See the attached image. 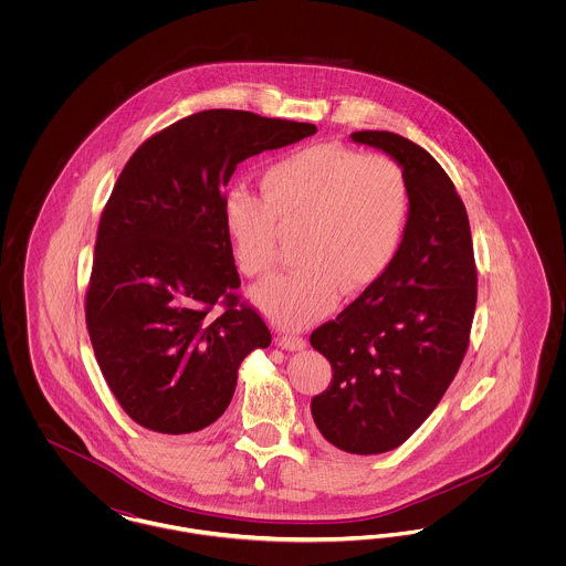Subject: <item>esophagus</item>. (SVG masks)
Returning a JSON list of instances; mask_svg holds the SVG:
<instances>
[{
  "instance_id": "esophagus-1",
  "label": "esophagus",
  "mask_w": 566,
  "mask_h": 566,
  "mask_svg": "<svg viewBox=\"0 0 566 566\" xmlns=\"http://www.w3.org/2000/svg\"><path fill=\"white\" fill-rule=\"evenodd\" d=\"M277 346H280L282 350H303V348H305V339H303V337H295V335H280V337H277Z\"/></svg>"
}]
</instances>
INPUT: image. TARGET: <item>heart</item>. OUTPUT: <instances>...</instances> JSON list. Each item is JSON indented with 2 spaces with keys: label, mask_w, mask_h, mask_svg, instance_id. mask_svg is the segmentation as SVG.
Listing matches in <instances>:
<instances>
[{
  "label": "heart",
  "mask_w": 566,
  "mask_h": 566,
  "mask_svg": "<svg viewBox=\"0 0 566 566\" xmlns=\"http://www.w3.org/2000/svg\"><path fill=\"white\" fill-rule=\"evenodd\" d=\"M263 199L224 192L220 212L231 254L248 277L275 265L277 227L303 229L301 270L259 286L252 298L273 323L301 328L328 316L342 295L371 291L403 250L411 190L403 167L386 155L314 144L270 165Z\"/></svg>",
  "instance_id": "1"
}]
</instances>
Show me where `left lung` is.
Listing matches in <instances>:
<instances>
[{
  "label": "left lung",
  "mask_w": 566,
  "mask_h": 566,
  "mask_svg": "<svg viewBox=\"0 0 566 566\" xmlns=\"http://www.w3.org/2000/svg\"><path fill=\"white\" fill-rule=\"evenodd\" d=\"M403 167L411 216L397 263L310 344L328 358L333 379L312 399L324 439L350 454L399 448L429 416L469 346L478 270L469 218L443 167L390 132H354Z\"/></svg>",
  "instance_id": "8db88e82"
}]
</instances>
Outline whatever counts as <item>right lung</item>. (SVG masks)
<instances>
[{
	"label": "right lung",
	"mask_w": 566,
	"mask_h": 566,
	"mask_svg": "<svg viewBox=\"0 0 566 566\" xmlns=\"http://www.w3.org/2000/svg\"><path fill=\"white\" fill-rule=\"evenodd\" d=\"M314 134L312 123L206 109L146 139L120 171L99 220L86 328L112 395L139 427H210L243 358L270 346L268 324L233 293L222 189L238 163Z\"/></svg>",
	"instance_id": "obj_1"
}]
</instances>
